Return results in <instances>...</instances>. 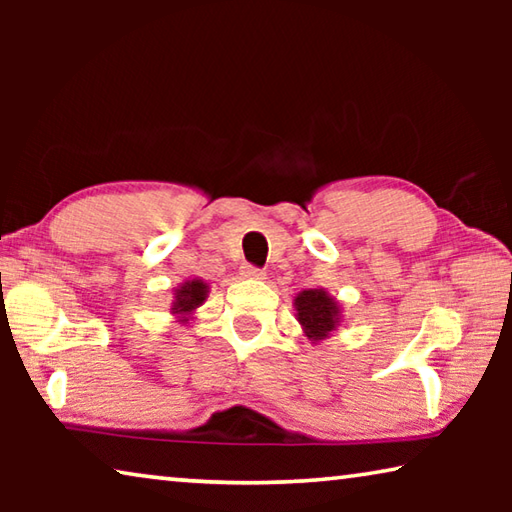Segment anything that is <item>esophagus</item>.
I'll use <instances>...</instances> for the list:
<instances>
[{
    "mask_svg": "<svg viewBox=\"0 0 512 512\" xmlns=\"http://www.w3.org/2000/svg\"><path fill=\"white\" fill-rule=\"evenodd\" d=\"M241 277H248V280H264V271L257 266H241Z\"/></svg>",
    "mask_w": 512,
    "mask_h": 512,
    "instance_id": "34e87169",
    "label": "esophagus"
}]
</instances>
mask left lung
<instances>
[{"label":"left lung","mask_w":512,"mask_h":512,"mask_svg":"<svg viewBox=\"0 0 512 512\" xmlns=\"http://www.w3.org/2000/svg\"><path fill=\"white\" fill-rule=\"evenodd\" d=\"M296 320L311 343L325 341L343 323V307L325 289H305L293 298Z\"/></svg>","instance_id":"1"}]
</instances>
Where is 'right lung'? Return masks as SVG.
I'll return each instance as SVG.
<instances>
[{"label":"right lung","mask_w":512,"mask_h":512,"mask_svg":"<svg viewBox=\"0 0 512 512\" xmlns=\"http://www.w3.org/2000/svg\"><path fill=\"white\" fill-rule=\"evenodd\" d=\"M210 296V284L201 277H192V280L180 282L176 289H173V300H171V316L176 318V323H187L192 320L196 309L203 305V302Z\"/></svg>","instance_id":"1"}]
</instances>
